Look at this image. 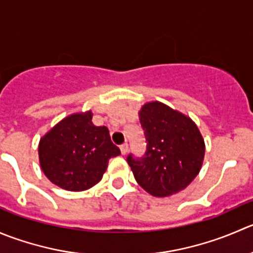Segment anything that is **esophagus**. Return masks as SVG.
I'll return each mask as SVG.
<instances>
[{
	"mask_svg": "<svg viewBox=\"0 0 253 253\" xmlns=\"http://www.w3.org/2000/svg\"><path fill=\"white\" fill-rule=\"evenodd\" d=\"M127 144L126 142V144H123V145H121V152H122V155H126L127 154Z\"/></svg>",
	"mask_w": 253,
	"mask_h": 253,
	"instance_id": "1",
	"label": "esophagus"
}]
</instances>
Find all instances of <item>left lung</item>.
Listing matches in <instances>:
<instances>
[{
  "label": "left lung",
  "instance_id": "1",
  "mask_svg": "<svg viewBox=\"0 0 253 253\" xmlns=\"http://www.w3.org/2000/svg\"><path fill=\"white\" fill-rule=\"evenodd\" d=\"M139 119L146 137V152L140 160L127 156L136 182L154 197L183 191L198 176L206 155L197 124L159 101L145 103Z\"/></svg>",
  "mask_w": 253,
  "mask_h": 253
}]
</instances>
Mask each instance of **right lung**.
Instances as JSON below:
<instances>
[{
  "mask_svg": "<svg viewBox=\"0 0 253 253\" xmlns=\"http://www.w3.org/2000/svg\"><path fill=\"white\" fill-rule=\"evenodd\" d=\"M91 111L65 117L39 141L42 171L51 183L65 191L81 192L96 186L111 157L121 155L107 126L92 123Z\"/></svg>",
  "mask_w": 253,
  "mask_h": 253,
  "instance_id": "1",
  "label": "right lung"
}]
</instances>
